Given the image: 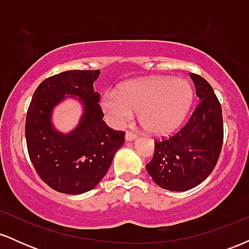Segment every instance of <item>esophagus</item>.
Masks as SVG:
<instances>
[{"mask_svg":"<svg viewBox=\"0 0 249 249\" xmlns=\"http://www.w3.org/2000/svg\"><path fill=\"white\" fill-rule=\"evenodd\" d=\"M125 139H126L127 142L134 141V139H137V134L134 132H131V131H127V132L125 133Z\"/></svg>","mask_w":249,"mask_h":249,"instance_id":"34e87169","label":"esophagus"}]
</instances>
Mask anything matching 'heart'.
I'll use <instances>...</instances> for the list:
<instances>
[{"mask_svg": "<svg viewBox=\"0 0 249 249\" xmlns=\"http://www.w3.org/2000/svg\"><path fill=\"white\" fill-rule=\"evenodd\" d=\"M193 88L186 79L151 77L128 82L118 93L107 92L102 108L116 126H123L138 112L142 126L154 134L176 130L193 103Z\"/></svg>", "mask_w": 249, "mask_h": 249, "instance_id": "b5f03b06", "label": "heart"}]
</instances>
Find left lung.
Masks as SVG:
<instances>
[{"label":"left lung","instance_id":"left-lung-1","mask_svg":"<svg viewBox=\"0 0 249 249\" xmlns=\"http://www.w3.org/2000/svg\"><path fill=\"white\" fill-rule=\"evenodd\" d=\"M199 103L186 124L170 137L154 139V154L146 164L148 174L159 187L187 191L212 173L224 142L222 110L206 79L190 73Z\"/></svg>","mask_w":249,"mask_h":249}]
</instances>
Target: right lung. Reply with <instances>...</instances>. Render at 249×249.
Returning <instances> with one entry per match:
<instances>
[{
	"label": "right lung",
	"mask_w": 249,
	"mask_h": 249,
	"mask_svg": "<svg viewBox=\"0 0 249 249\" xmlns=\"http://www.w3.org/2000/svg\"><path fill=\"white\" fill-rule=\"evenodd\" d=\"M101 70H70L44 79L34 92L27 118L25 139L30 160L48 186L65 194L95 188L107 174L113 157L125 141L124 131L103 121L99 93L93 83ZM65 94L80 97L85 115L72 133H57L51 111Z\"/></svg>",
	"instance_id": "obj_1"
}]
</instances>
